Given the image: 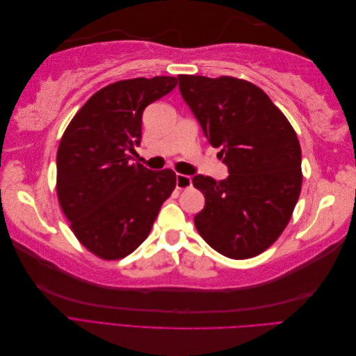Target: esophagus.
<instances>
[{"label": "esophagus", "mask_w": 356, "mask_h": 356, "mask_svg": "<svg viewBox=\"0 0 356 356\" xmlns=\"http://www.w3.org/2000/svg\"><path fill=\"white\" fill-rule=\"evenodd\" d=\"M191 187V178L188 175H182V174H177V188L179 190H186Z\"/></svg>", "instance_id": "obj_1"}]
</instances>
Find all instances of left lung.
I'll return each mask as SVG.
<instances>
[{"instance_id":"obj_1","label":"left lung","mask_w":356,"mask_h":356,"mask_svg":"<svg viewBox=\"0 0 356 356\" xmlns=\"http://www.w3.org/2000/svg\"><path fill=\"white\" fill-rule=\"evenodd\" d=\"M182 98L199 120L229 178L193 177L204 196L195 217L215 251L245 260L285 230L301 191V148L288 118L258 86L222 75H178Z\"/></svg>"}]
</instances>
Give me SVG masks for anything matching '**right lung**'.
I'll use <instances>...</instances> for the list:
<instances>
[{
    "mask_svg": "<svg viewBox=\"0 0 356 356\" xmlns=\"http://www.w3.org/2000/svg\"><path fill=\"white\" fill-rule=\"evenodd\" d=\"M175 77L105 86L72 117L56 157V193L79 242L102 260H120L152 232L177 186L174 170L131 163L145 106L175 88Z\"/></svg>",
    "mask_w": 356,
    "mask_h": 356,
    "instance_id": "obj_1",
    "label": "right lung"
}]
</instances>
